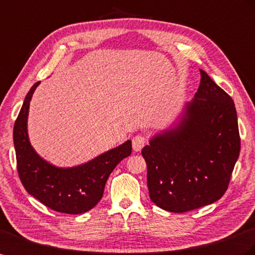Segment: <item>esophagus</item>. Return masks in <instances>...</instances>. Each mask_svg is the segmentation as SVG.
<instances>
[{
	"instance_id": "34e87169",
	"label": "esophagus",
	"mask_w": 255,
	"mask_h": 255,
	"mask_svg": "<svg viewBox=\"0 0 255 255\" xmlns=\"http://www.w3.org/2000/svg\"><path fill=\"white\" fill-rule=\"evenodd\" d=\"M146 142H147V140L142 135L134 136L133 139H132V146H133L134 151L138 152V151H140L143 148V146L146 144Z\"/></svg>"
}]
</instances>
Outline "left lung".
Returning a JSON list of instances; mask_svg holds the SVG:
<instances>
[{"label":"left lung","instance_id":"left-lung-1","mask_svg":"<svg viewBox=\"0 0 255 255\" xmlns=\"http://www.w3.org/2000/svg\"><path fill=\"white\" fill-rule=\"evenodd\" d=\"M199 72L194 99L185 103L173 126L153 135L141 150L151 201L170 212L221 198L240 152L235 104L206 72Z\"/></svg>","mask_w":255,"mask_h":255}]
</instances>
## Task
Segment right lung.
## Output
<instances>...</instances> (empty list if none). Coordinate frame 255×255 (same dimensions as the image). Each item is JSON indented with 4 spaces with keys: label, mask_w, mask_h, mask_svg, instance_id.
I'll return each mask as SVG.
<instances>
[{
    "label": "right lung",
    "mask_w": 255,
    "mask_h": 255,
    "mask_svg": "<svg viewBox=\"0 0 255 255\" xmlns=\"http://www.w3.org/2000/svg\"><path fill=\"white\" fill-rule=\"evenodd\" d=\"M39 84L36 82L26 94L13 126L20 180L27 193L52 210L70 215L87 212L101 201L115 167L132 153V141L127 140L77 166L58 167L47 162L34 150L27 134L30 102Z\"/></svg>",
    "instance_id": "obj_1"
}]
</instances>
